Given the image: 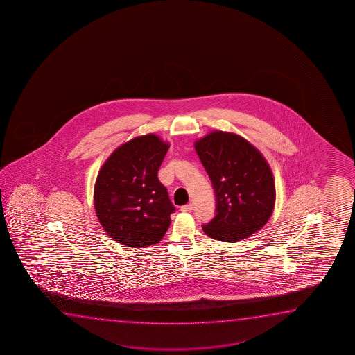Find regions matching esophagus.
<instances>
[{
	"label": "esophagus",
	"instance_id": "esophagus-1",
	"mask_svg": "<svg viewBox=\"0 0 355 355\" xmlns=\"http://www.w3.org/2000/svg\"><path fill=\"white\" fill-rule=\"evenodd\" d=\"M191 209H193V205L191 204L184 205V206H182V207H180V211H182V212H190Z\"/></svg>",
	"mask_w": 355,
	"mask_h": 355
}]
</instances>
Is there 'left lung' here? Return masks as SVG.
<instances>
[{
	"instance_id": "1",
	"label": "left lung",
	"mask_w": 355,
	"mask_h": 355,
	"mask_svg": "<svg viewBox=\"0 0 355 355\" xmlns=\"http://www.w3.org/2000/svg\"><path fill=\"white\" fill-rule=\"evenodd\" d=\"M212 180L217 211L204 233L224 243H238L262 229L272 217L277 191L270 166L243 137L212 131L194 141Z\"/></svg>"
}]
</instances>
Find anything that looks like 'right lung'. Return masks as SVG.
I'll list each match as a JSON object with an SVG mask.
<instances>
[{
  "label": "right lung",
  "instance_id": "obj_1",
  "mask_svg": "<svg viewBox=\"0 0 355 355\" xmlns=\"http://www.w3.org/2000/svg\"><path fill=\"white\" fill-rule=\"evenodd\" d=\"M170 143L155 133L117 146L98 172L93 190L97 218L116 243L133 248L160 243L171 224L167 189L157 171Z\"/></svg>",
  "mask_w": 355,
  "mask_h": 355
}]
</instances>
